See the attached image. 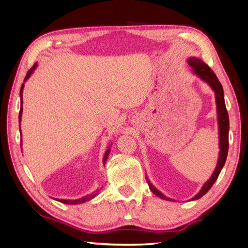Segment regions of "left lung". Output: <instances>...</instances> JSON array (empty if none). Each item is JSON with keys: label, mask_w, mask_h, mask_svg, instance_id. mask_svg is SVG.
<instances>
[{"label": "left lung", "mask_w": 248, "mask_h": 248, "mask_svg": "<svg viewBox=\"0 0 248 248\" xmlns=\"http://www.w3.org/2000/svg\"><path fill=\"white\" fill-rule=\"evenodd\" d=\"M188 63L189 66L192 68L193 73L195 76H198L201 80L204 81L205 83H207L208 85L212 87V90L215 92V97H216V105H217L219 149H220V151H219L217 166L215 168L213 175L211 176V178L205 182L204 186H202V189L200 190V192L195 195L194 198L191 199V201H194L202 198L204 194H206L208 192V190L212 188L213 185L215 184V181L217 180L223 165H225L227 155H228V149H229V115L226 108L225 98H223V88L221 86L220 82L218 81V78L216 77V74L214 73L213 70L209 68L207 64L203 62V60L195 57H190L188 59ZM147 181H148L149 188H150V190L156 195V197L166 201H174L170 198H167L166 195H164L162 192H160L155 186H153V185L148 178H147Z\"/></svg>", "instance_id": "8db88e82"}]
</instances>
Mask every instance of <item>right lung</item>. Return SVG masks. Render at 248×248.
<instances>
[{"label":"right lung","mask_w":248,"mask_h":248,"mask_svg":"<svg viewBox=\"0 0 248 248\" xmlns=\"http://www.w3.org/2000/svg\"><path fill=\"white\" fill-rule=\"evenodd\" d=\"M36 66H37V63L35 62L34 64H33V67H32L29 71H28V73H27V76H26V78H25V82L28 80V78H29L30 77H31V74L33 73V71L34 70L36 69ZM23 85H25V83L22 84V86H21V90H20V111H19V126H20V121H21V114H22V91H23ZM110 151H111V149H110V147L107 149V151L105 152V155H104V165L106 164V161H107V158H108V155H109V153H110ZM98 194V191H96V193H92V194H88V195H86V197H83V198H81V199H78V200H62V199H55L56 201H58V202H62V203H63V204H81V203H84V202H86V201H90V200H92V199H94L96 195Z\"/></svg>","instance_id":"1"}]
</instances>
